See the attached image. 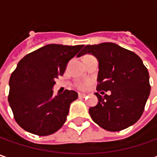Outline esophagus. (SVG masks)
Returning a JSON list of instances; mask_svg holds the SVG:
<instances>
[{
	"mask_svg": "<svg viewBox=\"0 0 157 157\" xmlns=\"http://www.w3.org/2000/svg\"><path fill=\"white\" fill-rule=\"evenodd\" d=\"M86 94H78V98H86Z\"/></svg>",
	"mask_w": 157,
	"mask_h": 157,
	"instance_id": "1",
	"label": "esophagus"
}]
</instances>
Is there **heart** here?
I'll use <instances>...</instances> for the list:
<instances>
[{
    "label": "heart",
    "mask_w": 157,
    "mask_h": 157,
    "mask_svg": "<svg viewBox=\"0 0 157 157\" xmlns=\"http://www.w3.org/2000/svg\"><path fill=\"white\" fill-rule=\"evenodd\" d=\"M89 84H90L89 81L77 82V83H76V86H77V88L80 89V90H85V89L89 86Z\"/></svg>",
    "instance_id": "heart-1"
}]
</instances>
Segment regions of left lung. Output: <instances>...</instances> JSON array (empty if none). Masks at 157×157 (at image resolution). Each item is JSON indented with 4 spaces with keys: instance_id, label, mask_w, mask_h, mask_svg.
I'll return each mask as SVG.
<instances>
[{
    "instance_id": "1",
    "label": "left lung",
    "mask_w": 157,
    "mask_h": 157,
    "mask_svg": "<svg viewBox=\"0 0 157 157\" xmlns=\"http://www.w3.org/2000/svg\"><path fill=\"white\" fill-rule=\"evenodd\" d=\"M89 53L99 61L98 104L89 113L95 123L108 131H121L141 118L150 94L148 69L136 53L116 44L102 43L86 45L78 55Z\"/></svg>"
}]
</instances>
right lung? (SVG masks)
Masks as SVG:
<instances>
[{
	"label": "right lung",
	"mask_w": 157,
	"mask_h": 157,
	"mask_svg": "<svg viewBox=\"0 0 157 157\" xmlns=\"http://www.w3.org/2000/svg\"><path fill=\"white\" fill-rule=\"evenodd\" d=\"M83 45L48 44L21 58L9 79V105L21 128L36 136L57 132L66 121L69 107L78 99L75 91L54 95L55 79Z\"/></svg>",
	"instance_id": "obj_1"
}]
</instances>
